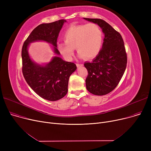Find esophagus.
<instances>
[{"mask_svg": "<svg viewBox=\"0 0 151 151\" xmlns=\"http://www.w3.org/2000/svg\"><path fill=\"white\" fill-rule=\"evenodd\" d=\"M83 65L82 64H80V63H76V66H77V67H81V66H82Z\"/></svg>", "mask_w": 151, "mask_h": 151, "instance_id": "obj_1", "label": "esophagus"}]
</instances>
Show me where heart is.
<instances>
[{"mask_svg": "<svg viewBox=\"0 0 151 151\" xmlns=\"http://www.w3.org/2000/svg\"><path fill=\"white\" fill-rule=\"evenodd\" d=\"M64 43H59L58 48L67 61L72 60L76 48L80 58L91 59L100 52L104 34L101 28L95 23L71 25L63 35Z\"/></svg>", "mask_w": 151, "mask_h": 151, "instance_id": "heart-1", "label": "heart"}]
</instances>
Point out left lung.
I'll list each match as a JSON object with an SVG mask.
<instances>
[{
	"mask_svg": "<svg viewBox=\"0 0 151 151\" xmlns=\"http://www.w3.org/2000/svg\"><path fill=\"white\" fill-rule=\"evenodd\" d=\"M84 19L98 24L105 35L99 54L84 64L88 71L87 89L93 95L104 96L116 88L125 72L127 57L124 43L121 35L104 20Z\"/></svg>",
	"mask_w": 151,
	"mask_h": 151,
	"instance_id": "8db88e82",
	"label": "left lung"
}]
</instances>
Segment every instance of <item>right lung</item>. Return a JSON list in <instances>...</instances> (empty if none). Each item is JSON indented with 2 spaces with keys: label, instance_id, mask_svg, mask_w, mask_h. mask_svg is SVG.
Returning <instances> with one entry per match:
<instances>
[{
  "label": "right lung",
  "instance_id": "add662e5",
  "mask_svg": "<svg viewBox=\"0 0 151 151\" xmlns=\"http://www.w3.org/2000/svg\"><path fill=\"white\" fill-rule=\"evenodd\" d=\"M65 22V19H60L40 24L29 35L22 48L24 77L32 89L40 97L49 101L58 100L67 94L69 78L76 70V65L59 56H54L45 65H40L30 59L28 47L32 42L44 41L51 44L54 52L59 55L57 40Z\"/></svg>",
  "mask_w": 151,
  "mask_h": 151
}]
</instances>
